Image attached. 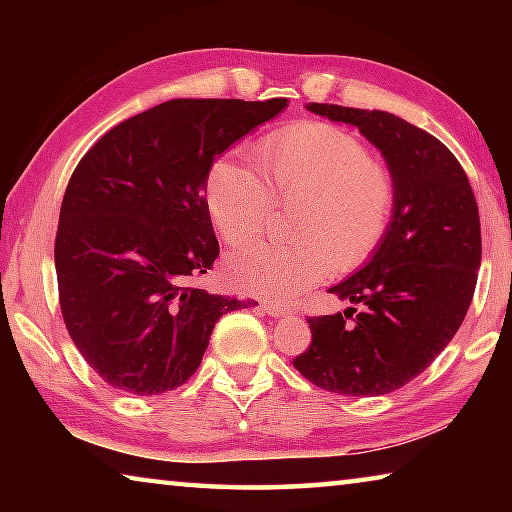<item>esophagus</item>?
<instances>
[{
    "label": "esophagus",
    "mask_w": 512,
    "mask_h": 512,
    "mask_svg": "<svg viewBox=\"0 0 512 512\" xmlns=\"http://www.w3.org/2000/svg\"><path fill=\"white\" fill-rule=\"evenodd\" d=\"M262 309L266 311L268 316H273V318H280V316H287L289 314V307L277 305V302H264Z\"/></svg>",
    "instance_id": "obj_1"
}]
</instances>
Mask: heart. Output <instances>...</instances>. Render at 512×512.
Masks as SVG:
<instances>
[{
	"instance_id": "1",
	"label": "heart",
	"mask_w": 512,
	"mask_h": 512,
	"mask_svg": "<svg viewBox=\"0 0 512 512\" xmlns=\"http://www.w3.org/2000/svg\"><path fill=\"white\" fill-rule=\"evenodd\" d=\"M262 173L223 155L207 173V210L228 246L264 235L289 212L291 244H259L232 255L237 289L289 298L332 271H354L377 253L395 212V178L357 135L325 121H300L257 144Z\"/></svg>"
}]
</instances>
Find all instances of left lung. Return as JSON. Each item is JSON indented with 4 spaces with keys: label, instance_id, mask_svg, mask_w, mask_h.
<instances>
[{
    "label": "left lung",
    "instance_id": "8db88e82",
    "mask_svg": "<svg viewBox=\"0 0 512 512\" xmlns=\"http://www.w3.org/2000/svg\"><path fill=\"white\" fill-rule=\"evenodd\" d=\"M307 110L357 126L384 155L397 196L377 253L329 289L366 309L307 318L311 345L293 368L332 393H393L429 368L470 309L481 266L479 207L454 153L422 128L384 110Z\"/></svg>",
    "mask_w": 512,
    "mask_h": 512
}]
</instances>
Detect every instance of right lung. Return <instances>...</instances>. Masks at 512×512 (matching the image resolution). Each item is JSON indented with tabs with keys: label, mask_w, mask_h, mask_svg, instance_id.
Segmentation results:
<instances>
[{
	"label": "right lung",
	"mask_w": 512,
	"mask_h": 512,
	"mask_svg": "<svg viewBox=\"0 0 512 512\" xmlns=\"http://www.w3.org/2000/svg\"><path fill=\"white\" fill-rule=\"evenodd\" d=\"M287 99H171L121 121L83 155L56 232L60 311L97 375L131 395L183 386L223 314L253 300L196 280L219 257L205 183L214 160Z\"/></svg>",
	"instance_id": "1"
}]
</instances>
